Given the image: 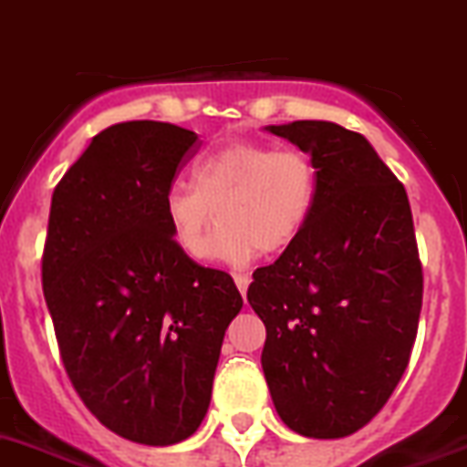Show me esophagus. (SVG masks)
Listing matches in <instances>:
<instances>
[{
  "mask_svg": "<svg viewBox=\"0 0 467 467\" xmlns=\"http://www.w3.org/2000/svg\"><path fill=\"white\" fill-rule=\"evenodd\" d=\"M234 285L242 292V296H246V289H249V282H252V275L249 273H234Z\"/></svg>",
  "mask_w": 467,
  "mask_h": 467,
  "instance_id": "esophagus-1",
  "label": "esophagus"
}]
</instances>
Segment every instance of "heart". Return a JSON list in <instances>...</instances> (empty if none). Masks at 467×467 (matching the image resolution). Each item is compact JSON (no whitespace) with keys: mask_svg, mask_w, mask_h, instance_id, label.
Returning <instances> with one entry per match:
<instances>
[{"mask_svg":"<svg viewBox=\"0 0 467 467\" xmlns=\"http://www.w3.org/2000/svg\"><path fill=\"white\" fill-rule=\"evenodd\" d=\"M318 175L304 151L234 142L192 166V187L173 185L163 199L171 242L192 261L206 254L215 218L218 233L209 258L246 264L258 252L287 249L316 206Z\"/></svg>","mask_w":467,"mask_h":467,"instance_id":"heart-1","label":"heart"}]
</instances>
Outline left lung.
Returning <instances> with one entry per match:
<instances>
[{
	"mask_svg": "<svg viewBox=\"0 0 467 467\" xmlns=\"http://www.w3.org/2000/svg\"><path fill=\"white\" fill-rule=\"evenodd\" d=\"M311 156L306 227L246 299L265 325V382L282 422L339 440L391 397L418 332L422 268L403 185L373 144L330 120L265 125Z\"/></svg>",
	"mask_w": 467,
	"mask_h": 467,
	"instance_id": "8db88e82",
	"label": "left lung"
}]
</instances>
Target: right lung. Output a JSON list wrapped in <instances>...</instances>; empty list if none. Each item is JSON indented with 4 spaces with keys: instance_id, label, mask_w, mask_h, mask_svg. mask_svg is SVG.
Segmentation results:
<instances>
[{
    "instance_id": "add662e5",
    "label": "right lung",
    "mask_w": 467,
    "mask_h": 467,
    "mask_svg": "<svg viewBox=\"0 0 467 467\" xmlns=\"http://www.w3.org/2000/svg\"><path fill=\"white\" fill-rule=\"evenodd\" d=\"M197 132L128 120L92 137L54 190L42 287L66 373L111 432L171 446L197 432L230 320L233 277L171 242L163 199Z\"/></svg>"
}]
</instances>
